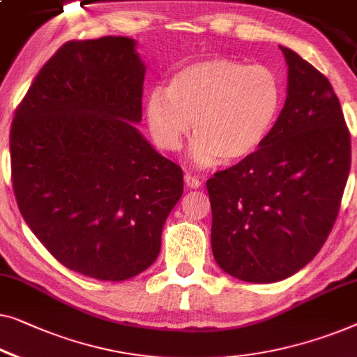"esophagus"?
<instances>
[{"label":"esophagus","mask_w":357,"mask_h":357,"mask_svg":"<svg viewBox=\"0 0 357 357\" xmlns=\"http://www.w3.org/2000/svg\"><path fill=\"white\" fill-rule=\"evenodd\" d=\"M185 183H187L188 188H199L201 187V180L198 177H195V175H190V174H185Z\"/></svg>","instance_id":"obj_1"}]
</instances>
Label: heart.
Returning a JSON list of instances; mask_svg holds the SVG:
<instances>
[{"label": "heart", "mask_w": 357, "mask_h": 357, "mask_svg": "<svg viewBox=\"0 0 357 357\" xmlns=\"http://www.w3.org/2000/svg\"><path fill=\"white\" fill-rule=\"evenodd\" d=\"M283 102L282 79L268 66L208 58L178 67L167 89L154 86L144 119L153 142L169 153L178 151L193 128L190 158L206 169L222 159L235 164L255 156L275 128Z\"/></svg>", "instance_id": "1"}]
</instances>
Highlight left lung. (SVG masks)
<instances>
[{"mask_svg":"<svg viewBox=\"0 0 357 357\" xmlns=\"http://www.w3.org/2000/svg\"><path fill=\"white\" fill-rule=\"evenodd\" d=\"M287 100L255 156L206 182L214 259L251 283L291 277L311 262L337 219L351 167V138L335 91L316 67L280 46Z\"/></svg>","mask_w":357,"mask_h":357,"instance_id":"8db88e82","label":"left lung"}]
</instances>
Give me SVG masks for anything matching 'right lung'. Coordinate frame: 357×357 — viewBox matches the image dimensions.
Wrapping results in <instances>:
<instances>
[{"label":"right lung","instance_id":"add662e5","mask_svg":"<svg viewBox=\"0 0 357 357\" xmlns=\"http://www.w3.org/2000/svg\"><path fill=\"white\" fill-rule=\"evenodd\" d=\"M144 72L133 38L69 41L13 121L20 214L61 264L96 280L146 271L183 193L182 169L137 128Z\"/></svg>","mask_w":357,"mask_h":357}]
</instances>
